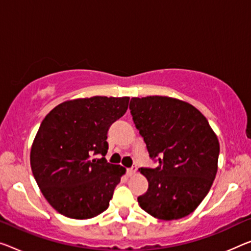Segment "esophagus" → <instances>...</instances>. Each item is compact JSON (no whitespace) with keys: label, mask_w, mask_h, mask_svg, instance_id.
Wrapping results in <instances>:
<instances>
[{"label":"esophagus","mask_w":251,"mask_h":251,"mask_svg":"<svg viewBox=\"0 0 251 251\" xmlns=\"http://www.w3.org/2000/svg\"><path fill=\"white\" fill-rule=\"evenodd\" d=\"M136 173H137V167H136V166H132V167L128 169V175L129 176H132V175L136 174Z\"/></svg>","instance_id":"34e87169"}]
</instances>
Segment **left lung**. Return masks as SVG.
<instances>
[{
  "label": "left lung",
  "instance_id": "obj_1",
  "mask_svg": "<svg viewBox=\"0 0 251 251\" xmlns=\"http://www.w3.org/2000/svg\"><path fill=\"white\" fill-rule=\"evenodd\" d=\"M130 110L156 168H141L148 191L138 203L151 217H187L205 198L218 172L220 144L206 118L182 100L132 98Z\"/></svg>",
  "mask_w": 251,
  "mask_h": 251
}]
</instances>
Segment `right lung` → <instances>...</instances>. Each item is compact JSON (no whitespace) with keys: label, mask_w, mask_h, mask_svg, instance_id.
I'll list each match as a JSON object with an SVG mask.
<instances>
[{"label":"right lung","mask_w":251,"mask_h":251,"mask_svg":"<svg viewBox=\"0 0 251 251\" xmlns=\"http://www.w3.org/2000/svg\"><path fill=\"white\" fill-rule=\"evenodd\" d=\"M129 100H68L42 120L30 150V165L42 195L60 214L86 220L109 207L126 168L106 163V134L126 112ZM98 153L103 157L96 160Z\"/></svg>","instance_id":"add662e5"}]
</instances>
